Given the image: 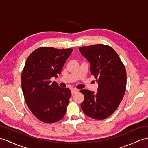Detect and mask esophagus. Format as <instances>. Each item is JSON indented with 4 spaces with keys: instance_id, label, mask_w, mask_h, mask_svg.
<instances>
[{
    "instance_id": "34e87169",
    "label": "esophagus",
    "mask_w": 148,
    "mask_h": 148,
    "mask_svg": "<svg viewBox=\"0 0 148 148\" xmlns=\"http://www.w3.org/2000/svg\"><path fill=\"white\" fill-rule=\"evenodd\" d=\"M78 92V90L77 89H75V88H73V89H71V94H75L76 92Z\"/></svg>"
}]
</instances>
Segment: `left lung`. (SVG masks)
Returning <instances> with one entry per match:
<instances>
[{
	"label": "left lung",
	"instance_id": "obj_1",
	"mask_svg": "<svg viewBox=\"0 0 148 148\" xmlns=\"http://www.w3.org/2000/svg\"><path fill=\"white\" fill-rule=\"evenodd\" d=\"M90 65V73L98 84L97 92L82 89L81 104L86 115L104 119L118 108L126 91V71L118 54L109 45L96 44L79 48Z\"/></svg>",
	"mask_w": 148,
	"mask_h": 148
}]
</instances>
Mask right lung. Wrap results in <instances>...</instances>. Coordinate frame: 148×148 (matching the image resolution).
<instances>
[{
  "mask_svg": "<svg viewBox=\"0 0 148 148\" xmlns=\"http://www.w3.org/2000/svg\"><path fill=\"white\" fill-rule=\"evenodd\" d=\"M73 51L42 47L26 60L21 75L22 92L30 110L42 122L55 123L65 115L71 90L60 88L51 79L58 77Z\"/></svg>",
  "mask_w": 148,
  "mask_h": 148,
  "instance_id": "1",
  "label": "right lung"
}]
</instances>
